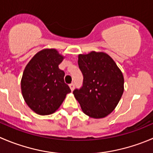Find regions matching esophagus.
<instances>
[{
  "instance_id": "1",
  "label": "esophagus",
  "mask_w": 153,
  "mask_h": 153,
  "mask_svg": "<svg viewBox=\"0 0 153 153\" xmlns=\"http://www.w3.org/2000/svg\"><path fill=\"white\" fill-rule=\"evenodd\" d=\"M69 87H70V89H71V90H74V88H75V84H73V83H72V84H69Z\"/></svg>"
}]
</instances>
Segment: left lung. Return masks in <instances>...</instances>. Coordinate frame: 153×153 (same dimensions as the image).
<instances>
[{"mask_svg":"<svg viewBox=\"0 0 153 153\" xmlns=\"http://www.w3.org/2000/svg\"><path fill=\"white\" fill-rule=\"evenodd\" d=\"M78 66L84 76L83 86L73 94L83 112L95 119L111 114L124 91V78L114 60L104 52L79 54Z\"/></svg>","mask_w":153,"mask_h":153,"instance_id":"obj_1","label":"left lung"}]
</instances>
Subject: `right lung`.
Here are the masks:
<instances>
[{
	"instance_id": "right-lung-1",
	"label": "right lung",
	"mask_w": 153,
	"mask_h": 153,
	"mask_svg": "<svg viewBox=\"0 0 153 153\" xmlns=\"http://www.w3.org/2000/svg\"><path fill=\"white\" fill-rule=\"evenodd\" d=\"M65 57L54 48L39 51L27 64L21 81L22 96L27 105L39 115L55 112L71 92L64 82L65 72L59 65Z\"/></svg>"
}]
</instances>
